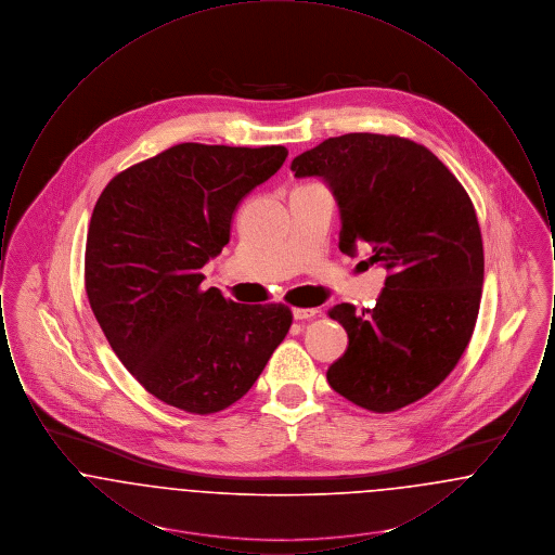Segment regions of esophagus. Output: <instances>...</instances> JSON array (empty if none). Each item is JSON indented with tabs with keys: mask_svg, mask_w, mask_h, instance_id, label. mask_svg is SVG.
I'll use <instances>...</instances> for the list:
<instances>
[{
	"mask_svg": "<svg viewBox=\"0 0 555 555\" xmlns=\"http://www.w3.org/2000/svg\"><path fill=\"white\" fill-rule=\"evenodd\" d=\"M317 308H293L295 320H306V318L317 317Z\"/></svg>",
	"mask_w": 555,
	"mask_h": 555,
	"instance_id": "1",
	"label": "esophagus"
}]
</instances>
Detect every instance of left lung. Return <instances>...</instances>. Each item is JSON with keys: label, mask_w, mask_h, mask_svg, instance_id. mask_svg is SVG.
I'll return each instance as SVG.
<instances>
[{"label": "left lung", "mask_w": 555, "mask_h": 555, "mask_svg": "<svg viewBox=\"0 0 555 555\" xmlns=\"http://www.w3.org/2000/svg\"><path fill=\"white\" fill-rule=\"evenodd\" d=\"M295 177H322L341 208L339 247L389 270L372 310L326 314L349 337L328 385L374 414L437 389L475 333L485 254L475 206L448 166L421 143L376 132L331 137L293 159Z\"/></svg>", "instance_id": "8db88e82"}]
</instances>
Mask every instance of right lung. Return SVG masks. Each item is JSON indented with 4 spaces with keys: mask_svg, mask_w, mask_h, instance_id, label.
<instances>
[{
    "mask_svg": "<svg viewBox=\"0 0 555 555\" xmlns=\"http://www.w3.org/2000/svg\"><path fill=\"white\" fill-rule=\"evenodd\" d=\"M287 154L179 143L118 172L91 214L89 306L139 385L186 414L233 405L289 333L285 304L247 306L202 289V268L229 243L238 202Z\"/></svg>",
    "mask_w": 555,
    "mask_h": 555,
    "instance_id": "1",
    "label": "right lung"
}]
</instances>
